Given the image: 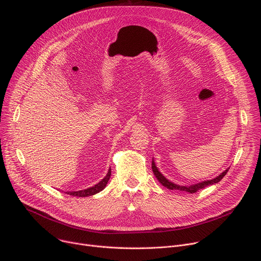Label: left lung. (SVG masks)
Listing matches in <instances>:
<instances>
[{
  "instance_id": "1",
  "label": "left lung",
  "mask_w": 261,
  "mask_h": 261,
  "mask_svg": "<svg viewBox=\"0 0 261 261\" xmlns=\"http://www.w3.org/2000/svg\"><path fill=\"white\" fill-rule=\"evenodd\" d=\"M152 169H153V172H154L155 176H156L157 179L159 180V182L162 184V185L164 186V187H166L167 189H170V190H178V191H184V192H188V193H195V192H197L198 190L207 187V186H211V185H214V184L219 182L223 177L225 176V174L227 173V171H228L229 168H227L226 170H224L222 173H220L218 176H216V177H214V178H212V179L203 180V181H201V182H197V184L190 185V186H180V185H176V184L170 181L169 179H167V178L159 171L158 167H157L156 164H155L154 158H153V161H152Z\"/></svg>"
}]
</instances>
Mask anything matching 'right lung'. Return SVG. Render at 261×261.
Masks as SVG:
<instances>
[{
	"label": "right lung",
	"instance_id": "obj_1",
	"mask_svg": "<svg viewBox=\"0 0 261 261\" xmlns=\"http://www.w3.org/2000/svg\"><path fill=\"white\" fill-rule=\"evenodd\" d=\"M110 175H111V169L109 168L107 174L98 184L93 186V187H90V188L84 189V190H80V191H67L66 193L69 195H72V196H77V197H88V196L95 195V194L99 193L100 191H102L106 187V185L110 178Z\"/></svg>",
	"mask_w": 261,
	"mask_h": 261
}]
</instances>
